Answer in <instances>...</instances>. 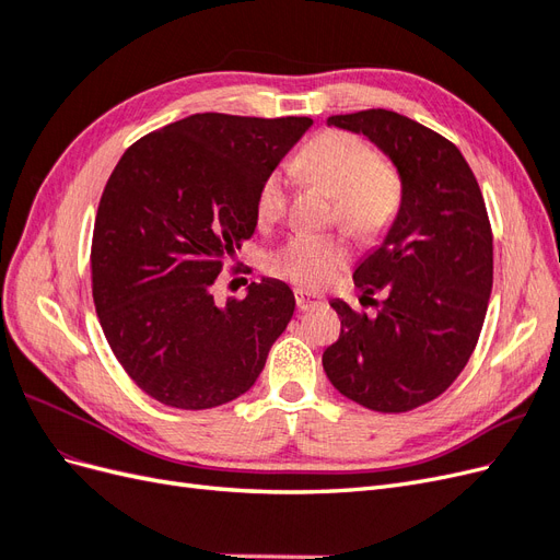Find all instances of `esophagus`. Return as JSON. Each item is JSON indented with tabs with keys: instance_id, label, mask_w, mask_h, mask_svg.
Here are the masks:
<instances>
[{
	"instance_id": "esophagus-1",
	"label": "esophagus",
	"mask_w": 560,
	"mask_h": 560,
	"mask_svg": "<svg viewBox=\"0 0 560 560\" xmlns=\"http://www.w3.org/2000/svg\"><path fill=\"white\" fill-rule=\"evenodd\" d=\"M294 296H296V308L299 311H311V308L322 306V299L319 296H313V294L303 292V290H296Z\"/></svg>"
}]
</instances>
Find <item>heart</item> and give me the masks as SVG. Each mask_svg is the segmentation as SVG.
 Returning <instances> with one entry per match:
<instances>
[{
    "label": "heart",
    "mask_w": 560,
    "mask_h": 560,
    "mask_svg": "<svg viewBox=\"0 0 560 560\" xmlns=\"http://www.w3.org/2000/svg\"><path fill=\"white\" fill-rule=\"evenodd\" d=\"M301 173L336 196V214L348 231L374 238L383 233L399 208V182L364 140L348 132H325L301 151ZM287 206V173H270L257 198V219L273 224ZM350 259V247L336 233H292L282 245L268 252L266 268L303 290L329 284Z\"/></svg>",
    "instance_id": "b5f03b06"
}]
</instances>
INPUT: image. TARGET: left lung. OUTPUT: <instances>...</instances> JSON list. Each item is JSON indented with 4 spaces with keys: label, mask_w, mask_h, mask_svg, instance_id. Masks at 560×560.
Segmentation results:
<instances>
[{
    "label": "left lung",
    "mask_w": 560,
    "mask_h": 560,
    "mask_svg": "<svg viewBox=\"0 0 560 560\" xmlns=\"http://www.w3.org/2000/svg\"><path fill=\"white\" fill-rule=\"evenodd\" d=\"M393 161L397 214L354 268V284L383 292L374 317L343 299L341 336L322 354L338 393L371 411L404 413L439 397L479 341L493 290V235L477 177L455 144L387 109L329 116Z\"/></svg>",
    "instance_id": "8db88e82"
}]
</instances>
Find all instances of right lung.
Here are the masks:
<instances>
[{
    "label": "right lung",
    "mask_w": 560,
    "mask_h": 560,
    "mask_svg": "<svg viewBox=\"0 0 560 560\" xmlns=\"http://www.w3.org/2000/svg\"><path fill=\"white\" fill-rule=\"evenodd\" d=\"M311 126L308 116L194 114L116 163L93 229V301L116 360L149 397L200 411L259 378L294 294L261 278L245 299L219 303L212 284L257 229L264 179Z\"/></svg>",
    "instance_id": "1"
}]
</instances>
